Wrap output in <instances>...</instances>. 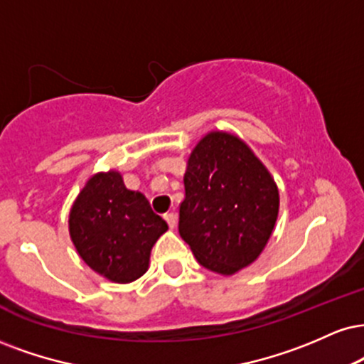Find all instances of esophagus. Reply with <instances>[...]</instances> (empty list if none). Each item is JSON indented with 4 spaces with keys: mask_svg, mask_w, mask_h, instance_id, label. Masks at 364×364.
I'll use <instances>...</instances> for the list:
<instances>
[{
    "mask_svg": "<svg viewBox=\"0 0 364 364\" xmlns=\"http://www.w3.org/2000/svg\"><path fill=\"white\" fill-rule=\"evenodd\" d=\"M164 218H166V222H168V225L171 227V229H174V227H176V222H178V215H176V213H174V212L166 213Z\"/></svg>",
    "mask_w": 364,
    "mask_h": 364,
    "instance_id": "obj_1",
    "label": "esophagus"
}]
</instances>
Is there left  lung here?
Wrapping results in <instances>:
<instances>
[{
	"label": "left lung",
	"instance_id": "left-lung-1",
	"mask_svg": "<svg viewBox=\"0 0 364 364\" xmlns=\"http://www.w3.org/2000/svg\"><path fill=\"white\" fill-rule=\"evenodd\" d=\"M268 169L242 140L210 132L193 149L179 207V235L201 266L234 274L259 256L278 217Z\"/></svg>",
	"mask_w": 364,
	"mask_h": 364
}]
</instances>
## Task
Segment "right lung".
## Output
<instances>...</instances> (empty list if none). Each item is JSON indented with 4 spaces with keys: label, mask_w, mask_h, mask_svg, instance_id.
<instances>
[{
    "label": "right lung",
    "mask_w": 364,
    "mask_h": 364,
    "mask_svg": "<svg viewBox=\"0 0 364 364\" xmlns=\"http://www.w3.org/2000/svg\"><path fill=\"white\" fill-rule=\"evenodd\" d=\"M168 224L146 196L127 190L117 171L95 174L73 205L69 232L82 261L115 283L147 271L149 256Z\"/></svg>",
    "instance_id": "add662e5"
}]
</instances>
